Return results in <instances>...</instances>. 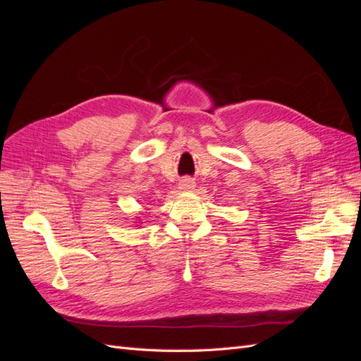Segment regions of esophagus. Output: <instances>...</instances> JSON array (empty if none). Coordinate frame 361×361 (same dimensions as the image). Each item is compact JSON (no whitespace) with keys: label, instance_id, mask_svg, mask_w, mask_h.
I'll list each match as a JSON object with an SVG mask.
<instances>
[{"label":"esophagus","instance_id":"esophagus-1","mask_svg":"<svg viewBox=\"0 0 361 361\" xmlns=\"http://www.w3.org/2000/svg\"><path fill=\"white\" fill-rule=\"evenodd\" d=\"M195 188V182L191 178H183L179 182V190L180 191H192Z\"/></svg>","mask_w":361,"mask_h":361}]
</instances>
